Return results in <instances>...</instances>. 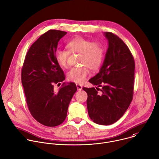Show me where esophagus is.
Returning <instances> with one entry per match:
<instances>
[{
    "instance_id": "obj_1",
    "label": "esophagus",
    "mask_w": 159,
    "mask_h": 159,
    "mask_svg": "<svg viewBox=\"0 0 159 159\" xmlns=\"http://www.w3.org/2000/svg\"><path fill=\"white\" fill-rule=\"evenodd\" d=\"M76 87H77L78 89L80 90V91H81L82 89V88H83V86L80 84H76Z\"/></svg>"
}]
</instances>
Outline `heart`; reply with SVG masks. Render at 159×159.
<instances>
[{"label":"heart","mask_w":159,"mask_h":159,"mask_svg":"<svg viewBox=\"0 0 159 159\" xmlns=\"http://www.w3.org/2000/svg\"><path fill=\"white\" fill-rule=\"evenodd\" d=\"M66 50L57 49L55 52V59L57 64L66 68L68 60L71 53H80V65L83 66L72 68L68 72V79L71 81L81 83L89 75V70L98 69L103 60L104 50L102 44L99 42H92L83 37H77L69 42Z\"/></svg>","instance_id":"heart-1"}]
</instances>
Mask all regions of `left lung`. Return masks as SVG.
Wrapping results in <instances>:
<instances>
[{
	"label": "left lung",
	"instance_id": "1",
	"mask_svg": "<svg viewBox=\"0 0 159 159\" xmlns=\"http://www.w3.org/2000/svg\"><path fill=\"white\" fill-rule=\"evenodd\" d=\"M109 47L99 72L89 82L98 87L83 88L88 94L87 108L91 119L100 125L117 121L133 98L135 61L125 43L112 32H106Z\"/></svg>",
	"mask_w": 159,
	"mask_h": 159
}]
</instances>
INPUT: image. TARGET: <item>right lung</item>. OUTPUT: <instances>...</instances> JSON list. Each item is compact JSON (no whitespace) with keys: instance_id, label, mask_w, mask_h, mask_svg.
<instances>
[{"instance_id":"right-lung-1","label":"right lung","mask_w":159,"mask_h":159,"mask_svg":"<svg viewBox=\"0 0 159 159\" xmlns=\"http://www.w3.org/2000/svg\"><path fill=\"white\" fill-rule=\"evenodd\" d=\"M67 32L50 30L30 47L22 68L23 85L28 108L34 118L48 127L65 120L69 104L77 88L75 83H63L57 93L54 84H60L65 74L55 59L59 40Z\"/></svg>"}]
</instances>
